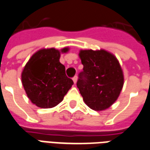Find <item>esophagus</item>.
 Instances as JSON below:
<instances>
[{"label": "esophagus", "mask_w": 150, "mask_h": 150, "mask_svg": "<svg viewBox=\"0 0 150 150\" xmlns=\"http://www.w3.org/2000/svg\"><path fill=\"white\" fill-rule=\"evenodd\" d=\"M77 80H78V76H77V75H75V76L73 77V81H74V83H77Z\"/></svg>", "instance_id": "34e87169"}]
</instances>
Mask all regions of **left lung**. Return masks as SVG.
Masks as SVG:
<instances>
[{
  "label": "left lung",
  "mask_w": 150,
  "mask_h": 150,
  "mask_svg": "<svg viewBox=\"0 0 150 150\" xmlns=\"http://www.w3.org/2000/svg\"><path fill=\"white\" fill-rule=\"evenodd\" d=\"M79 55L83 69L79 74L77 87L84 103L97 111L109 108L124 83L119 62L105 50H81Z\"/></svg>",
  "instance_id": "obj_1"
}]
</instances>
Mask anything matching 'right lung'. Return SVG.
Segmentation results:
<instances>
[{
  "label": "right lung",
  "mask_w": 150,
  "mask_h": 150,
  "mask_svg": "<svg viewBox=\"0 0 150 150\" xmlns=\"http://www.w3.org/2000/svg\"><path fill=\"white\" fill-rule=\"evenodd\" d=\"M61 51L55 48L41 49L30 58L21 74L22 84L31 102L40 108H52L63 101L74 84L59 62Z\"/></svg>",
  "instance_id": "obj_1"
}]
</instances>
